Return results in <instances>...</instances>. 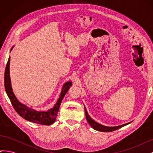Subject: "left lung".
<instances>
[{
	"mask_svg": "<svg viewBox=\"0 0 153 153\" xmlns=\"http://www.w3.org/2000/svg\"><path fill=\"white\" fill-rule=\"evenodd\" d=\"M85 116H86V119H87V122L89 123L90 126L92 128L96 129V130H97V131H103V132H111V131L117 130V129L121 128L124 126H126V125H128L129 123H131V122H130V123H128L124 124L123 125H120V126H113V127L105 126H103V125H101L98 123H96V121H94V120L89 116V114H88L85 107Z\"/></svg>",
	"mask_w": 153,
	"mask_h": 153,
	"instance_id": "1",
	"label": "left lung"
}]
</instances>
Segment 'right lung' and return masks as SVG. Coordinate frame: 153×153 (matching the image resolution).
Returning a JSON list of instances; mask_svg holds the SVG:
<instances>
[{
    "instance_id": "add662e5",
    "label": "right lung",
    "mask_w": 153,
    "mask_h": 153,
    "mask_svg": "<svg viewBox=\"0 0 153 153\" xmlns=\"http://www.w3.org/2000/svg\"><path fill=\"white\" fill-rule=\"evenodd\" d=\"M13 47H12L11 51L12 50ZM10 57H9L8 61L6 66L5 73H4V86H5L6 93L11 101V103L14 109L16 110V112L22 117L27 120V121L43 125L52 124L55 121V119H56L57 115L59 110L60 105H61V103L62 102V100L64 96L66 94V92L68 91L69 88L71 87L72 82H67L63 85L61 94H60L56 104L54 105L53 108L49 109L47 112L46 111H44V112L36 111L34 109L28 107V106H27L24 104L20 103L17 100L15 95L14 94L10 76Z\"/></svg>"
}]
</instances>
